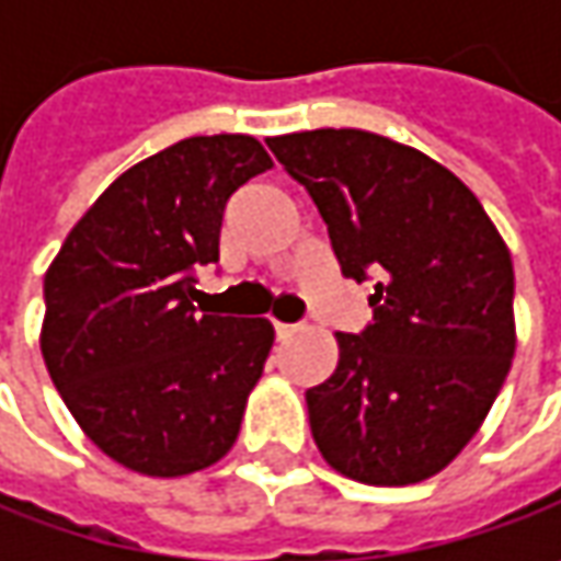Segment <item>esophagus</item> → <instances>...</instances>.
Masks as SVG:
<instances>
[{
	"mask_svg": "<svg viewBox=\"0 0 561 561\" xmlns=\"http://www.w3.org/2000/svg\"><path fill=\"white\" fill-rule=\"evenodd\" d=\"M296 331H299L296 324H280V321L274 324V336H277V340H290V336L296 334Z\"/></svg>",
	"mask_w": 561,
	"mask_h": 561,
	"instance_id": "esophagus-1",
	"label": "esophagus"
}]
</instances>
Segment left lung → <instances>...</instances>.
<instances>
[{
  "label": "left lung",
  "instance_id": "8db88e82",
  "mask_svg": "<svg viewBox=\"0 0 561 561\" xmlns=\"http://www.w3.org/2000/svg\"><path fill=\"white\" fill-rule=\"evenodd\" d=\"M268 149L318 205L340 271L375 277V318L336 334V371L306 393L314 443L353 481L419 484L462 453L506 380L512 255L478 196L412 146L324 127Z\"/></svg>",
  "mask_w": 561,
  "mask_h": 561
}]
</instances>
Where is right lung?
<instances>
[{"instance_id":"right-lung-1","label":"right lung","mask_w":561,"mask_h":561,"mask_svg":"<svg viewBox=\"0 0 561 561\" xmlns=\"http://www.w3.org/2000/svg\"><path fill=\"white\" fill-rule=\"evenodd\" d=\"M247 134L190 137L124 171L43 280V358L83 434L130 471L181 478L240 434L274 343L265 318L199 314L227 199L268 171ZM205 312V309H203Z\"/></svg>"}]
</instances>
